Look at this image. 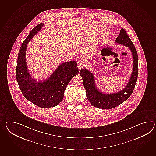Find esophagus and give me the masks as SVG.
<instances>
[{
    "label": "esophagus",
    "mask_w": 156,
    "mask_h": 156,
    "mask_svg": "<svg viewBox=\"0 0 156 156\" xmlns=\"http://www.w3.org/2000/svg\"><path fill=\"white\" fill-rule=\"evenodd\" d=\"M77 66H78V68L79 70H80L82 68H83V66H84V62H83V61L79 60L77 62Z\"/></svg>",
    "instance_id": "1"
}]
</instances>
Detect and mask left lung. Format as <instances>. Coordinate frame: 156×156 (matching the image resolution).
<instances>
[{
	"mask_svg": "<svg viewBox=\"0 0 156 156\" xmlns=\"http://www.w3.org/2000/svg\"><path fill=\"white\" fill-rule=\"evenodd\" d=\"M115 42L128 47L131 51L133 59L132 75L128 83L123 90L112 94H103L96 87L94 74L84 68L80 70L83 86L86 90V96L92 105L95 108L111 109L120 105L130 96L134 90L138 76V54L135 46L124 28H121Z\"/></svg>",
	"mask_w": 156,
	"mask_h": 156,
	"instance_id": "obj_1",
	"label": "left lung"
}]
</instances>
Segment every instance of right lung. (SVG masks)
Instances as JSON below:
<instances>
[{
  "label": "right lung",
  "instance_id": "1",
  "mask_svg": "<svg viewBox=\"0 0 156 156\" xmlns=\"http://www.w3.org/2000/svg\"><path fill=\"white\" fill-rule=\"evenodd\" d=\"M44 23L34 28L22 44L18 56L16 78L24 97L41 108H52L59 105L64 97L66 87L73 76L79 73L76 61L62 62L44 81H37L28 72L26 52L28 42L37 34Z\"/></svg>",
  "mask_w": 156,
  "mask_h": 156
}]
</instances>
